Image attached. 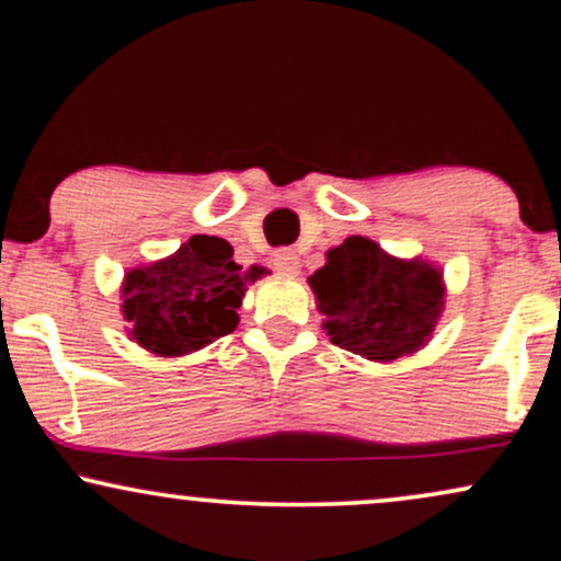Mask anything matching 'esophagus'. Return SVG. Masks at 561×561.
I'll return each instance as SVG.
<instances>
[{
  "label": "esophagus",
  "instance_id": "34e87169",
  "mask_svg": "<svg viewBox=\"0 0 561 561\" xmlns=\"http://www.w3.org/2000/svg\"><path fill=\"white\" fill-rule=\"evenodd\" d=\"M272 263L279 274H287V276L300 274V255L295 251H289V248H285V251H276Z\"/></svg>",
  "mask_w": 561,
  "mask_h": 561
}]
</instances>
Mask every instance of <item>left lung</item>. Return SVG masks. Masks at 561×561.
Returning <instances> with one entry per match:
<instances>
[{
  "label": "left lung",
  "instance_id": "left-lung-1",
  "mask_svg": "<svg viewBox=\"0 0 561 561\" xmlns=\"http://www.w3.org/2000/svg\"><path fill=\"white\" fill-rule=\"evenodd\" d=\"M308 285L329 340L374 363L426 347L447 302L442 268L421 255L397 259L360 234L329 248Z\"/></svg>",
  "mask_w": 561,
  "mask_h": 561
}]
</instances>
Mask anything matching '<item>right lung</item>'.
<instances>
[{
	"label": "right lung",
	"mask_w": 561,
	"mask_h": 561,
	"mask_svg": "<svg viewBox=\"0 0 561 561\" xmlns=\"http://www.w3.org/2000/svg\"><path fill=\"white\" fill-rule=\"evenodd\" d=\"M232 253L225 238L193 234L167 259L125 272L119 308L127 336L159 357H182L234 332L245 289L266 268L242 272Z\"/></svg>",
	"instance_id": "right-lung-1"
}]
</instances>
